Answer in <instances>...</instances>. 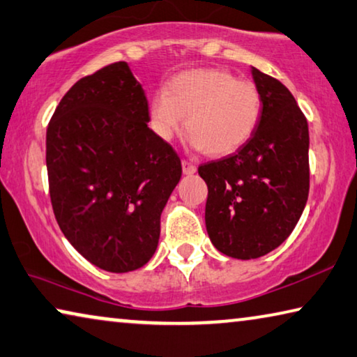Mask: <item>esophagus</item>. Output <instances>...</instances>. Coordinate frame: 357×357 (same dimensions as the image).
<instances>
[{
  "instance_id": "esophagus-1",
  "label": "esophagus",
  "mask_w": 357,
  "mask_h": 357,
  "mask_svg": "<svg viewBox=\"0 0 357 357\" xmlns=\"http://www.w3.org/2000/svg\"><path fill=\"white\" fill-rule=\"evenodd\" d=\"M197 172V167L194 165V163H190L189 160H183V173L188 174V176H190V174H194Z\"/></svg>"
}]
</instances>
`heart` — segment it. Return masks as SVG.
Returning <instances> with one entry per match:
<instances>
[{
	"label": "heart",
	"instance_id": "1",
	"mask_svg": "<svg viewBox=\"0 0 357 357\" xmlns=\"http://www.w3.org/2000/svg\"><path fill=\"white\" fill-rule=\"evenodd\" d=\"M184 116L192 148L229 155L256 133L262 95L252 82L240 81L225 70L184 71L152 95L149 127L157 138L169 141L183 128Z\"/></svg>",
	"mask_w": 357,
	"mask_h": 357
}]
</instances>
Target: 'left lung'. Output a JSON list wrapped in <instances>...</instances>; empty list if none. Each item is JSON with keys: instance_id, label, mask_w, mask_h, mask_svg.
<instances>
[{"instance_id": "8db88e82", "label": "left lung", "mask_w": 357, "mask_h": 357, "mask_svg": "<svg viewBox=\"0 0 357 357\" xmlns=\"http://www.w3.org/2000/svg\"><path fill=\"white\" fill-rule=\"evenodd\" d=\"M262 95L256 133L235 154L203 163L209 240L225 256L250 260L278 248L308 200V123L278 79L252 68Z\"/></svg>"}]
</instances>
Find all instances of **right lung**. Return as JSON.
Segmentation results:
<instances>
[{
  "label": "right lung",
  "mask_w": 357,
  "mask_h": 357,
  "mask_svg": "<svg viewBox=\"0 0 357 357\" xmlns=\"http://www.w3.org/2000/svg\"><path fill=\"white\" fill-rule=\"evenodd\" d=\"M148 107L127 61H117L79 79L47 127L59 227L82 257L112 273L154 256L160 214L183 173L176 152L148 127Z\"/></svg>",
  "instance_id": "obj_1"
}]
</instances>
